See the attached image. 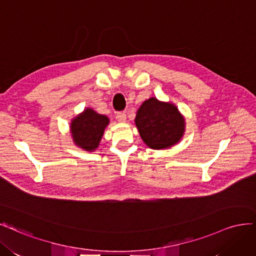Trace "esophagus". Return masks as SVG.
Returning a JSON list of instances; mask_svg holds the SVG:
<instances>
[{"instance_id":"obj_1","label":"esophagus","mask_w":256,"mask_h":256,"mask_svg":"<svg viewBox=\"0 0 256 256\" xmlns=\"http://www.w3.org/2000/svg\"><path fill=\"white\" fill-rule=\"evenodd\" d=\"M116 118H117V120H118L119 122H126V112H118Z\"/></svg>"}]
</instances>
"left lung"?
Returning <instances> with one entry per match:
<instances>
[{
    "label": "left lung",
    "instance_id": "8db88e82",
    "mask_svg": "<svg viewBox=\"0 0 256 256\" xmlns=\"http://www.w3.org/2000/svg\"><path fill=\"white\" fill-rule=\"evenodd\" d=\"M135 124L151 149H167L178 144L185 132V119L178 107L156 98L146 100L137 110Z\"/></svg>",
    "mask_w": 256,
    "mask_h": 256
}]
</instances>
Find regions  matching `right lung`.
I'll list each match as a JSON object with an SVG mask.
<instances>
[{"label": "right lung", "mask_w": 256, "mask_h": 256, "mask_svg": "<svg viewBox=\"0 0 256 256\" xmlns=\"http://www.w3.org/2000/svg\"><path fill=\"white\" fill-rule=\"evenodd\" d=\"M108 123L110 119L104 114H98L92 108L84 110L71 121L70 130L73 142L85 151H94L100 144Z\"/></svg>", "instance_id": "add662e5"}]
</instances>
